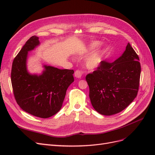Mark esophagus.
Wrapping results in <instances>:
<instances>
[{
	"instance_id": "34e87169",
	"label": "esophagus",
	"mask_w": 155,
	"mask_h": 155,
	"mask_svg": "<svg viewBox=\"0 0 155 155\" xmlns=\"http://www.w3.org/2000/svg\"><path fill=\"white\" fill-rule=\"evenodd\" d=\"M74 76L76 78H81L82 76L81 72L79 71V70H76V71L74 73Z\"/></svg>"
}]
</instances>
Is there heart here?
Wrapping results in <instances>:
<instances>
[{
  "label": "heart",
  "mask_w": 155,
  "mask_h": 155,
  "mask_svg": "<svg viewBox=\"0 0 155 155\" xmlns=\"http://www.w3.org/2000/svg\"><path fill=\"white\" fill-rule=\"evenodd\" d=\"M99 45L100 43L98 42H91L87 45L86 50L87 51H91L96 48ZM104 51L98 49L88 55L85 60L86 68L88 70H94L99 67L104 58Z\"/></svg>",
  "instance_id": "heart-1"
}]
</instances>
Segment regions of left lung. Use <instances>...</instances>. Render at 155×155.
Listing matches in <instances>:
<instances>
[{
  "instance_id": "left-lung-1",
  "label": "left lung",
  "mask_w": 155,
  "mask_h": 155,
  "mask_svg": "<svg viewBox=\"0 0 155 155\" xmlns=\"http://www.w3.org/2000/svg\"><path fill=\"white\" fill-rule=\"evenodd\" d=\"M138 55L129 43L114 62L101 61L92 74L86 76L92 107L105 116L118 113L137 97L141 66Z\"/></svg>"
}]
</instances>
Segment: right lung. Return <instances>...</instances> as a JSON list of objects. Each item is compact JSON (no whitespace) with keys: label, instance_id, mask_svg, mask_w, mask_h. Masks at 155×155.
<instances>
[{"label":"right lung","instance_id":"right-lung-1","mask_svg":"<svg viewBox=\"0 0 155 155\" xmlns=\"http://www.w3.org/2000/svg\"><path fill=\"white\" fill-rule=\"evenodd\" d=\"M40 45L39 37H31L14 59L11 80L14 96L21 109L33 116L47 118L61 109L68 87L74 82L73 70L43 65L41 74L27 69L28 52Z\"/></svg>","mask_w":155,"mask_h":155}]
</instances>
